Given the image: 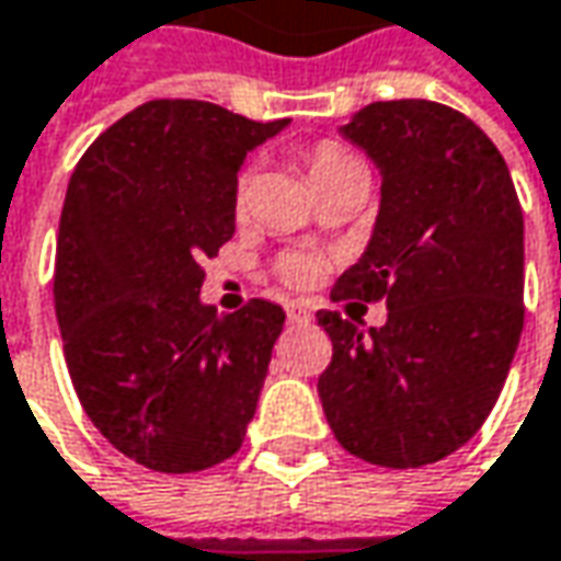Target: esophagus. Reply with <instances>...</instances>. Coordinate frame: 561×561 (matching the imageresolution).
Instances as JSON below:
<instances>
[{"label": "esophagus", "instance_id": "esophagus-1", "mask_svg": "<svg viewBox=\"0 0 561 561\" xmlns=\"http://www.w3.org/2000/svg\"><path fill=\"white\" fill-rule=\"evenodd\" d=\"M285 317H288V323H307L310 307L301 305V301H291V305H285Z\"/></svg>", "mask_w": 561, "mask_h": 561}]
</instances>
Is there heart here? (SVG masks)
I'll use <instances>...</instances> for the list:
<instances>
[{
  "label": "heart",
  "instance_id": "obj_1",
  "mask_svg": "<svg viewBox=\"0 0 561 561\" xmlns=\"http://www.w3.org/2000/svg\"><path fill=\"white\" fill-rule=\"evenodd\" d=\"M305 169L307 179L313 184V191H317L320 184L332 182L335 175L352 172V169H360V165H357V159H354L348 150H342L339 144H317V147H310L305 153ZM248 184H251V175L244 172V175L238 179V187H234V207H238V213L248 204ZM279 276L288 282V285H310V282L320 276V260L310 254L282 256Z\"/></svg>",
  "mask_w": 561,
  "mask_h": 561
}]
</instances>
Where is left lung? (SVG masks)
<instances>
[{
  "mask_svg": "<svg viewBox=\"0 0 561 561\" xmlns=\"http://www.w3.org/2000/svg\"><path fill=\"white\" fill-rule=\"evenodd\" d=\"M339 135L379 169V213L332 298L386 301L379 329L320 310L317 392L342 449L421 468L461 449L508 377L524 327V216L496 144L430 100L370 103Z\"/></svg>",
  "mask_w": 561,
  "mask_h": 561,
  "instance_id": "8db88e82",
  "label": "left lung"
}]
</instances>
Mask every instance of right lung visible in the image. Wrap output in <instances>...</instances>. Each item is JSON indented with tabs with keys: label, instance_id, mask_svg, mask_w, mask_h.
Here are the masks:
<instances>
[{
	"label": "right lung",
	"instance_id": "add662e5",
	"mask_svg": "<svg viewBox=\"0 0 561 561\" xmlns=\"http://www.w3.org/2000/svg\"><path fill=\"white\" fill-rule=\"evenodd\" d=\"M288 125L201 100H150L71 172L56 317L87 417L131 461L204 471L241 449L285 310L201 301L204 260L234 234L244 157Z\"/></svg>",
	"mask_w": 561,
	"mask_h": 561
}]
</instances>
